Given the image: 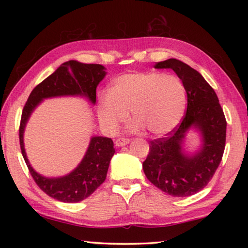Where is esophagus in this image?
Returning <instances> with one entry per match:
<instances>
[{"label": "esophagus", "mask_w": 248, "mask_h": 248, "mask_svg": "<svg viewBox=\"0 0 248 248\" xmlns=\"http://www.w3.org/2000/svg\"><path fill=\"white\" fill-rule=\"evenodd\" d=\"M129 142H130L129 139H117L115 141V145L119 148V146H124V145L129 144Z\"/></svg>", "instance_id": "esophagus-1"}]
</instances>
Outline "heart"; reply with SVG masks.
<instances>
[{"label": "heart", "mask_w": 248, "mask_h": 248, "mask_svg": "<svg viewBox=\"0 0 248 248\" xmlns=\"http://www.w3.org/2000/svg\"><path fill=\"white\" fill-rule=\"evenodd\" d=\"M185 106L184 84L171 74L125 73L114 79L111 91L98 94V118L109 132H115L130 111L133 131L145 129L153 136H164L179 124Z\"/></svg>", "instance_id": "1"}]
</instances>
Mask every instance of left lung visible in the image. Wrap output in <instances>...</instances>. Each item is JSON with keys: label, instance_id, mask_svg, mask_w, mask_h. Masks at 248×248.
<instances>
[{"label": "left lung", "instance_id": "left-lung-1", "mask_svg": "<svg viewBox=\"0 0 248 248\" xmlns=\"http://www.w3.org/2000/svg\"><path fill=\"white\" fill-rule=\"evenodd\" d=\"M155 69H171L182 79L187 94V111L177 129L165 138L150 141L142 164L144 174L158 189L173 197H188L207 186L223 156L226 120L215 90L198 71L177 59L155 63ZM200 134L201 144L188 153L186 137Z\"/></svg>", "mask_w": 248, "mask_h": 248}]
</instances>
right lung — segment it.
Returning a JSON list of instances; mask_svg holds the SVG:
<instances>
[{"mask_svg": "<svg viewBox=\"0 0 248 248\" xmlns=\"http://www.w3.org/2000/svg\"><path fill=\"white\" fill-rule=\"evenodd\" d=\"M102 64H86L77 60L62 63L54 72L38 84L29 95L19 125V142L23 157L39 188L48 196L62 202H79L91 196L106 179L109 163L115 154L110 138L93 136L82 161L69 174L60 177H46L32 169L24 145V132L33 110L45 99L53 97L86 98L96 104V89L106 77Z\"/></svg>", "mask_w": 248, "mask_h": 248, "instance_id": "right-lung-1", "label": "right lung"}]
</instances>
